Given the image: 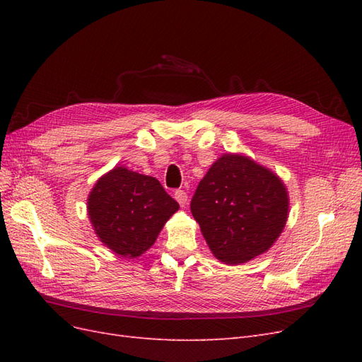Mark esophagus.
I'll list each match as a JSON object with an SVG mask.
<instances>
[{"label": "esophagus", "instance_id": "34e87169", "mask_svg": "<svg viewBox=\"0 0 362 362\" xmlns=\"http://www.w3.org/2000/svg\"><path fill=\"white\" fill-rule=\"evenodd\" d=\"M175 199L178 201V204H180L181 206H185V205H187L189 196H187V193H185L184 190H177V192H175Z\"/></svg>", "mask_w": 362, "mask_h": 362}]
</instances>
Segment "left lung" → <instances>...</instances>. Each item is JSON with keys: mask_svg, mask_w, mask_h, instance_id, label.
<instances>
[{"mask_svg": "<svg viewBox=\"0 0 362 362\" xmlns=\"http://www.w3.org/2000/svg\"><path fill=\"white\" fill-rule=\"evenodd\" d=\"M190 210L214 257L242 264L275 243L287 222L288 196L269 169L225 154L201 180Z\"/></svg>", "mask_w": 362, "mask_h": 362, "instance_id": "left-lung-1", "label": "left lung"}]
</instances>
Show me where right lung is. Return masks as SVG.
Instances as JSON below:
<instances>
[{
    "mask_svg": "<svg viewBox=\"0 0 362 362\" xmlns=\"http://www.w3.org/2000/svg\"><path fill=\"white\" fill-rule=\"evenodd\" d=\"M180 208L158 180L115 168L95 184L87 201L90 222L101 242L120 257L148 250Z\"/></svg>",
    "mask_w": 362,
    "mask_h": 362,
    "instance_id": "1",
    "label": "right lung"
}]
</instances>
